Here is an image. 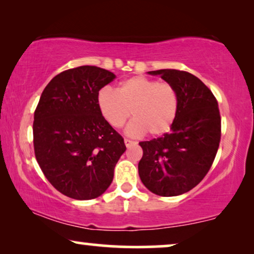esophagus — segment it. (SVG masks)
<instances>
[{
    "instance_id": "1",
    "label": "esophagus",
    "mask_w": 254,
    "mask_h": 254,
    "mask_svg": "<svg viewBox=\"0 0 254 254\" xmlns=\"http://www.w3.org/2000/svg\"><path fill=\"white\" fill-rule=\"evenodd\" d=\"M125 144H126L127 148H129V147H131V145L136 144V142L131 141V140H129V138H125Z\"/></svg>"
}]
</instances>
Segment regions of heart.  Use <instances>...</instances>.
Returning <instances> with one entry per match:
<instances>
[{"mask_svg": "<svg viewBox=\"0 0 254 254\" xmlns=\"http://www.w3.org/2000/svg\"><path fill=\"white\" fill-rule=\"evenodd\" d=\"M99 112L113 128L124 127L130 114L134 121L128 133L140 135L147 131L152 136L171 129L179 110V96L169 82H158L145 76L125 79L117 91L104 88L97 97Z\"/></svg>", "mask_w": 254, "mask_h": 254, "instance_id": "heart-1", "label": "heart"}]
</instances>
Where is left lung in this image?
Here are the masks:
<instances>
[{"instance_id":"8db88e82","label":"left lung","mask_w":254,"mask_h":254,"mask_svg":"<svg viewBox=\"0 0 254 254\" xmlns=\"http://www.w3.org/2000/svg\"><path fill=\"white\" fill-rule=\"evenodd\" d=\"M175 86L179 110L170 133L140 142L138 175L150 192L176 196L194 189L213 164L221 141L217 100L204 83L187 71H149Z\"/></svg>"}]
</instances>
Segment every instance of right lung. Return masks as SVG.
Segmentation results:
<instances>
[{"mask_svg": "<svg viewBox=\"0 0 254 254\" xmlns=\"http://www.w3.org/2000/svg\"><path fill=\"white\" fill-rule=\"evenodd\" d=\"M116 78L95 65L52 78L34 111L33 147L41 171L65 196L91 200L109 189L126 151L124 138L97 105L99 90Z\"/></svg>", "mask_w": 254, "mask_h": 254, "instance_id": "obj_1", "label": "right lung"}]
</instances>
